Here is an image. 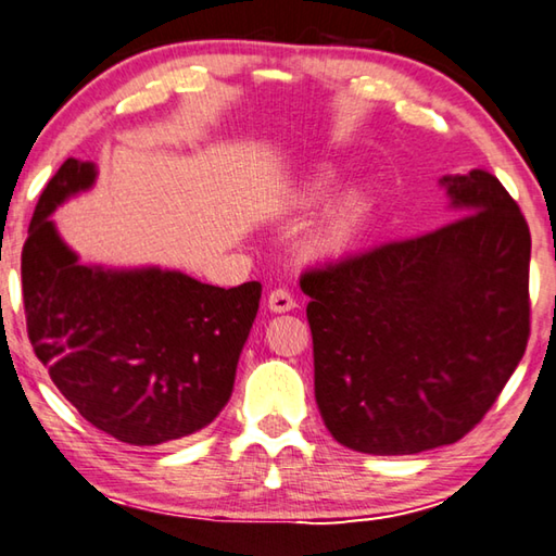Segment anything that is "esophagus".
I'll return each mask as SVG.
<instances>
[{
	"label": "esophagus",
	"mask_w": 556,
	"mask_h": 556,
	"mask_svg": "<svg viewBox=\"0 0 556 556\" xmlns=\"http://www.w3.org/2000/svg\"><path fill=\"white\" fill-rule=\"evenodd\" d=\"M267 306H269V311H275V313H287V311H294L296 308V299L291 296L289 289H281L279 287L275 291H269Z\"/></svg>",
	"instance_id": "esophagus-1"
}]
</instances>
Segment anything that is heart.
<instances>
[{"label": "heart", "mask_w": 556, "mask_h": 556, "mask_svg": "<svg viewBox=\"0 0 556 556\" xmlns=\"http://www.w3.org/2000/svg\"><path fill=\"white\" fill-rule=\"evenodd\" d=\"M332 187L330 175L313 177L304 194H301V204H316L328 194ZM367 218V199L359 191H350L342 197L336 206H332L320 224L313 228V233L306 240V250L313 257H338L357 243Z\"/></svg>", "instance_id": "1"}]
</instances>
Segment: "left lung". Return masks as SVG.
<instances>
[{"instance_id": "1", "label": "left lung", "mask_w": 556, "mask_h": 556, "mask_svg": "<svg viewBox=\"0 0 556 556\" xmlns=\"http://www.w3.org/2000/svg\"><path fill=\"white\" fill-rule=\"evenodd\" d=\"M459 218L301 275L323 422L365 454L462 440L530 338V228L501 181L445 177Z\"/></svg>"}]
</instances>
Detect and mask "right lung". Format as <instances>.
Listing matches in <instances>:
<instances>
[{
  "instance_id": "1",
  "label": "right lung",
  "mask_w": 556,
  "mask_h": 556,
  "mask_svg": "<svg viewBox=\"0 0 556 556\" xmlns=\"http://www.w3.org/2000/svg\"><path fill=\"white\" fill-rule=\"evenodd\" d=\"M94 177L92 163L70 157L38 199L22 250L28 340L87 422L126 445H163L206 428L228 403L262 285L79 265L48 216Z\"/></svg>"
}]
</instances>
